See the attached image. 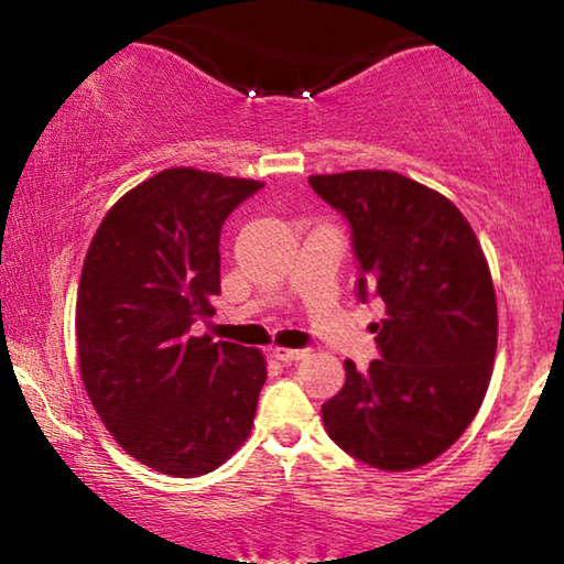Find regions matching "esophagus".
I'll return each instance as SVG.
<instances>
[{
  "instance_id": "34e87169",
  "label": "esophagus",
  "mask_w": 564,
  "mask_h": 564,
  "mask_svg": "<svg viewBox=\"0 0 564 564\" xmlns=\"http://www.w3.org/2000/svg\"><path fill=\"white\" fill-rule=\"evenodd\" d=\"M272 357L276 361H297V359L307 357V351L305 349H288V346H274Z\"/></svg>"
}]
</instances>
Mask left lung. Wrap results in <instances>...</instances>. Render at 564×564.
Listing matches in <instances>:
<instances>
[{"label": "left lung", "mask_w": 564, "mask_h": 564, "mask_svg": "<svg viewBox=\"0 0 564 564\" xmlns=\"http://www.w3.org/2000/svg\"><path fill=\"white\" fill-rule=\"evenodd\" d=\"M351 226L357 297L377 295L380 359L323 403V426L354 459L405 473L444 454L480 411L498 346L490 269L457 205L398 172L311 176Z\"/></svg>", "instance_id": "1"}]
</instances>
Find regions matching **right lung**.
<instances>
[{
    "label": "right lung",
    "instance_id": "add662e5",
    "mask_svg": "<svg viewBox=\"0 0 564 564\" xmlns=\"http://www.w3.org/2000/svg\"><path fill=\"white\" fill-rule=\"evenodd\" d=\"M261 187L164 169L122 195L89 243L76 295L84 388L115 442L156 473H213L251 434L264 357L189 328L215 315L223 223Z\"/></svg>",
    "mask_w": 564,
    "mask_h": 564
}]
</instances>
